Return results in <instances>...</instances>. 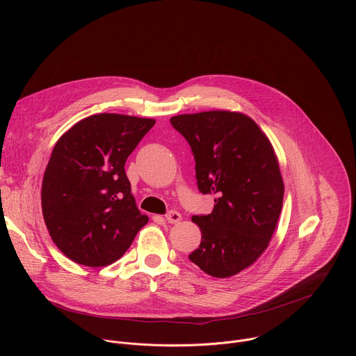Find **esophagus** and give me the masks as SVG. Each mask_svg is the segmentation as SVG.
I'll return each instance as SVG.
<instances>
[{
  "label": "esophagus",
  "instance_id": "34e87169",
  "mask_svg": "<svg viewBox=\"0 0 356 356\" xmlns=\"http://www.w3.org/2000/svg\"><path fill=\"white\" fill-rule=\"evenodd\" d=\"M180 220H181V214L177 213V211H169V213L166 214V221H168L169 224H176V222H179Z\"/></svg>",
  "mask_w": 356,
  "mask_h": 356
}]
</instances>
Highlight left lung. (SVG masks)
<instances>
[{"mask_svg": "<svg viewBox=\"0 0 356 356\" xmlns=\"http://www.w3.org/2000/svg\"><path fill=\"white\" fill-rule=\"evenodd\" d=\"M170 124L191 147L198 190L217 195L211 214L191 218L201 243L188 259L210 276H234L262 255L282 211L284 186L272 143L241 113L184 114Z\"/></svg>", "mask_w": 356, "mask_h": 356, "instance_id": "obj_1", "label": "left lung"}]
</instances>
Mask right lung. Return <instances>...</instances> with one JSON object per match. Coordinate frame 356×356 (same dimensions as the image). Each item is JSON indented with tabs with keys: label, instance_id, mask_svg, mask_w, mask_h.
Segmentation results:
<instances>
[{
	"label": "right lung",
	"instance_id": "add662e5",
	"mask_svg": "<svg viewBox=\"0 0 356 356\" xmlns=\"http://www.w3.org/2000/svg\"><path fill=\"white\" fill-rule=\"evenodd\" d=\"M155 120L95 114L56 142L42 183V213L52 241L76 264L118 261L147 222L131 194L125 162Z\"/></svg>",
	"mask_w": 356,
	"mask_h": 356
}]
</instances>
